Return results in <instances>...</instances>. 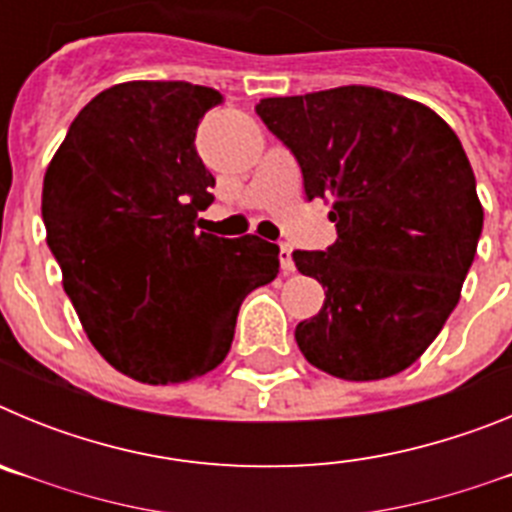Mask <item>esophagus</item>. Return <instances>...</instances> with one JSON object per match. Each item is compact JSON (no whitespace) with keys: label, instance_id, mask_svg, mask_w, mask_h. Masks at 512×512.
<instances>
[{"label":"esophagus","instance_id":"34e87169","mask_svg":"<svg viewBox=\"0 0 512 512\" xmlns=\"http://www.w3.org/2000/svg\"><path fill=\"white\" fill-rule=\"evenodd\" d=\"M279 264H282L284 274H292V271H295V261H292V248H289L287 243H282V246H279Z\"/></svg>","mask_w":512,"mask_h":512}]
</instances>
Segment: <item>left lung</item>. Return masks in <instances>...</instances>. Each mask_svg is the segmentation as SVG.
I'll return each instance as SVG.
<instances>
[{
  "label": "left lung",
  "mask_w": 512,
  "mask_h": 512,
  "mask_svg": "<svg viewBox=\"0 0 512 512\" xmlns=\"http://www.w3.org/2000/svg\"><path fill=\"white\" fill-rule=\"evenodd\" d=\"M256 115L338 230L328 251L292 253L325 289L297 346L346 382L400 374L441 333L477 253L485 210L459 138L431 107L361 84L266 97Z\"/></svg>",
  "instance_id": "obj_1"
}]
</instances>
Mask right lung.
<instances>
[{
    "mask_svg": "<svg viewBox=\"0 0 512 512\" xmlns=\"http://www.w3.org/2000/svg\"><path fill=\"white\" fill-rule=\"evenodd\" d=\"M220 92L125 81L71 122L43 179L45 241L84 333L143 384H182L228 356L251 289L274 282L279 246L200 230L215 200L194 148Z\"/></svg>",
    "mask_w": 512,
    "mask_h": 512,
    "instance_id": "1",
    "label": "right lung"
}]
</instances>
